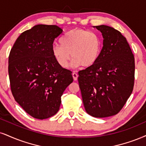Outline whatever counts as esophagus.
<instances>
[{"mask_svg":"<svg viewBox=\"0 0 146 146\" xmlns=\"http://www.w3.org/2000/svg\"><path fill=\"white\" fill-rule=\"evenodd\" d=\"M72 76H73L74 80H77V78H78V74L76 73V72H73V73H72Z\"/></svg>","mask_w":146,"mask_h":146,"instance_id":"esophagus-1","label":"esophagus"}]
</instances>
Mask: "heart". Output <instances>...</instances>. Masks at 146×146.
Instances as JSON below:
<instances>
[{
    "label": "heart",
    "instance_id": "obj_1",
    "mask_svg": "<svg viewBox=\"0 0 146 146\" xmlns=\"http://www.w3.org/2000/svg\"><path fill=\"white\" fill-rule=\"evenodd\" d=\"M59 43L60 45L53 46L52 53L62 68L67 67L71 57L75 66L91 67L100 58L102 47V38L98 34L80 28L72 29L65 33Z\"/></svg>",
    "mask_w": 146,
    "mask_h": 146
}]
</instances>
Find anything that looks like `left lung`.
<instances>
[{
	"instance_id": "left-lung-1",
	"label": "left lung",
	"mask_w": 146,
	"mask_h": 146,
	"mask_svg": "<svg viewBox=\"0 0 146 146\" xmlns=\"http://www.w3.org/2000/svg\"><path fill=\"white\" fill-rule=\"evenodd\" d=\"M102 33L98 62L78 72V84L87 112L96 118L121 110L133 90L135 58L126 38L111 27H94Z\"/></svg>"
}]
</instances>
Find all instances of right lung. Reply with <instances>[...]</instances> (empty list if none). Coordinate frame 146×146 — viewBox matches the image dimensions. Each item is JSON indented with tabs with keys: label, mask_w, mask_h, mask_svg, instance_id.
Returning a JSON list of instances; mask_svg holds the SVG:
<instances>
[{
	"label": "right lung",
	"mask_w": 146,
	"mask_h": 146,
	"mask_svg": "<svg viewBox=\"0 0 146 146\" xmlns=\"http://www.w3.org/2000/svg\"><path fill=\"white\" fill-rule=\"evenodd\" d=\"M62 31L55 25L35 26L19 35L9 56L13 96L37 119L56 114L63 93L73 82L72 72L61 67L52 53L54 40Z\"/></svg>",
	"instance_id": "add662e5"
}]
</instances>
